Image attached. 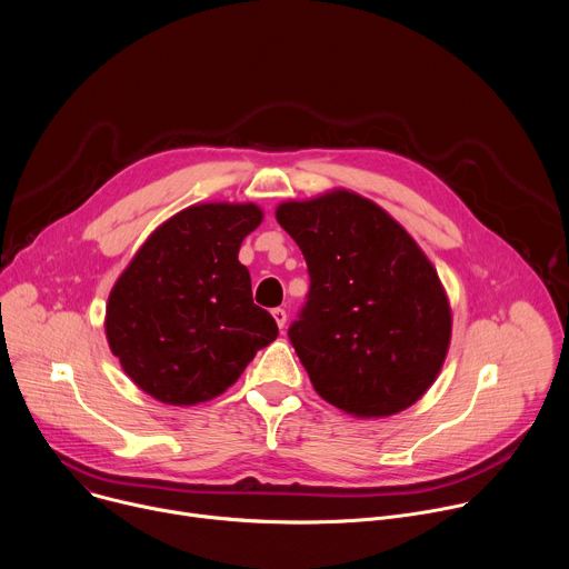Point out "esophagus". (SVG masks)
Wrapping results in <instances>:
<instances>
[{"label":"esophagus","instance_id":"esophagus-1","mask_svg":"<svg viewBox=\"0 0 569 569\" xmlns=\"http://www.w3.org/2000/svg\"><path fill=\"white\" fill-rule=\"evenodd\" d=\"M272 317H274V321H277V327L283 331L286 321H288V315H286V310H283V308H274V310H272Z\"/></svg>","mask_w":569,"mask_h":569}]
</instances>
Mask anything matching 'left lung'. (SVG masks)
Returning <instances> with one entry per match:
<instances>
[{
    "mask_svg": "<svg viewBox=\"0 0 569 569\" xmlns=\"http://www.w3.org/2000/svg\"><path fill=\"white\" fill-rule=\"evenodd\" d=\"M274 213L308 263V301L288 336L315 391L358 419L412 408L452 336L448 295L419 242L347 189Z\"/></svg>",
    "mask_w": 569,
    "mask_h": 569,
    "instance_id": "obj_1",
    "label": "left lung"
}]
</instances>
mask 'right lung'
<instances>
[{"label":"right lung","instance_id":"obj_1","mask_svg":"<svg viewBox=\"0 0 569 569\" xmlns=\"http://www.w3.org/2000/svg\"><path fill=\"white\" fill-rule=\"evenodd\" d=\"M263 220L254 202L191 204L161 222L110 290L106 338L126 376L159 402H207L277 340L252 299L240 242Z\"/></svg>","mask_w":569,"mask_h":569}]
</instances>
